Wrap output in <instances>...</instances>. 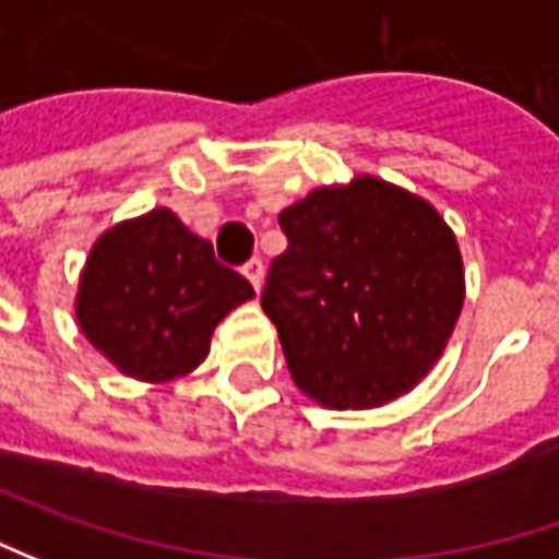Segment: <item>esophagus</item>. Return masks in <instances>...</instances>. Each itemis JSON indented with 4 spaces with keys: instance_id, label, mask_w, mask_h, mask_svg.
I'll list each match as a JSON object with an SVG mask.
<instances>
[{
    "instance_id": "34e87169",
    "label": "esophagus",
    "mask_w": 559,
    "mask_h": 559,
    "mask_svg": "<svg viewBox=\"0 0 559 559\" xmlns=\"http://www.w3.org/2000/svg\"><path fill=\"white\" fill-rule=\"evenodd\" d=\"M243 275H247V281L260 290L262 287V260L260 257H250V260L243 262Z\"/></svg>"
}]
</instances>
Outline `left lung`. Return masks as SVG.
Wrapping results in <instances>:
<instances>
[{
	"mask_svg": "<svg viewBox=\"0 0 559 559\" xmlns=\"http://www.w3.org/2000/svg\"><path fill=\"white\" fill-rule=\"evenodd\" d=\"M262 309L290 377L328 408H377L433 368L464 306L452 228L405 188L358 176L278 216Z\"/></svg>",
	"mask_w": 559,
	"mask_h": 559,
	"instance_id": "1",
	"label": "left lung"
}]
</instances>
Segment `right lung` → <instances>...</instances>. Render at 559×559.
<instances>
[{"label": "right lung", "mask_w": 559, "mask_h": 559, "mask_svg": "<svg viewBox=\"0 0 559 559\" xmlns=\"http://www.w3.org/2000/svg\"><path fill=\"white\" fill-rule=\"evenodd\" d=\"M250 297V281L160 206L95 241L80 278L76 321L126 377L164 383L194 371L216 324Z\"/></svg>", "instance_id": "add662e5"}]
</instances>
